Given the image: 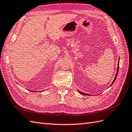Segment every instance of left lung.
I'll return each mask as SVG.
<instances>
[{"instance_id": "8db88e82", "label": "left lung", "mask_w": 132, "mask_h": 132, "mask_svg": "<svg viewBox=\"0 0 132 132\" xmlns=\"http://www.w3.org/2000/svg\"><path fill=\"white\" fill-rule=\"evenodd\" d=\"M119 62H118V67H117V73H116V74L115 78H114V80H113V82L112 83L111 85H110L109 87H110V86H111V85H112V84H113L114 83V81H115V80H116V79L117 77V75H118V70H119ZM78 92L80 93V94H83V95H91V94H87V93H85L80 92L79 90H78Z\"/></svg>"}]
</instances>
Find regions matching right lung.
Here are the masks:
<instances>
[{"label": "right lung", "instance_id": "1", "mask_svg": "<svg viewBox=\"0 0 132 132\" xmlns=\"http://www.w3.org/2000/svg\"><path fill=\"white\" fill-rule=\"evenodd\" d=\"M43 91V90H42ZM32 92H33V91H32ZM40 92H42V91H40ZM37 92V91L36 92Z\"/></svg>", "mask_w": 132, "mask_h": 132}]
</instances>
